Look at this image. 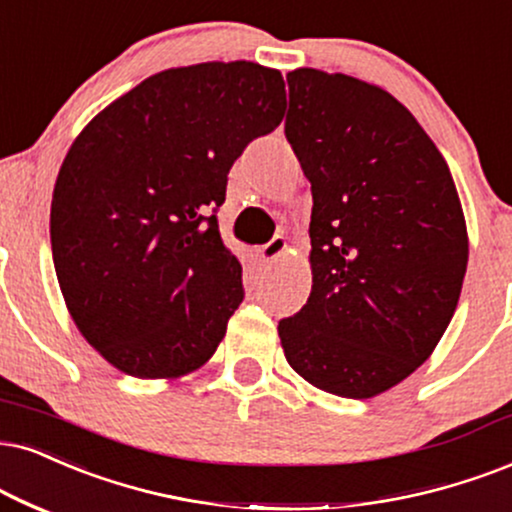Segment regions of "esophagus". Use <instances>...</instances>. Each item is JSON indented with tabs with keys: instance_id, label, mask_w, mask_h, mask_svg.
<instances>
[{
	"instance_id": "esophagus-1",
	"label": "esophagus",
	"mask_w": 512,
	"mask_h": 512,
	"mask_svg": "<svg viewBox=\"0 0 512 512\" xmlns=\"http://www.w3.org/2000/svg\"><path fill=\"white\" fill-rule=\"evenodd\" d=\"M283 250H286V238L274 236L267 245L257 248L255 255H257V260H260V262H274L283 255Z\"/></svg>"
}]
</instances>
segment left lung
<instances>
[{
    "label": "left lung",
    "instance_id": "left-lung-1",
    "mask_svg": "<svg viewBox=\"0 0 512 512\" xmlns=\"http://www.w3.org/2000/svg\"><path fill=\"white\" fill-rule=\"evenodd\" d=\"M286 139L312 184V293L278 321L288 364L347 399L430 357L461 297L468 231L449 165L392 94L297 68Z\"/></svg>",
    "mask_w": 512,
    "mask_h": 512
}]
</instances>
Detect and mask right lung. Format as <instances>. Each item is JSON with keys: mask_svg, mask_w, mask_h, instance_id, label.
Masks as SVG:
<instances>
[{"mask_svg": "<svg viewBox=\"0 0 512 512\" xmlns=\"http://www.w3.org/2000/svg\"><path fill=\"white\" fill-rule=\"evenodd\" d=\"M286 84L260 63L151 75L82 129L51 198V252L84 340L134 378L208 361L243 302L217 226L226 177L281 125Z\"/></svg>", "mask_w": 512, "mask_h": 512, "instance_id": "right-lung-1", "label": "right lung"}]
</instances>
